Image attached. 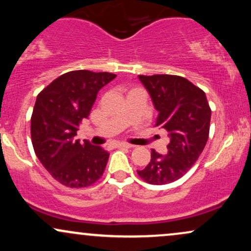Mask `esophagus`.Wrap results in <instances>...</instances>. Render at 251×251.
<instances>
[{
	"instance_id": "34e87169",
	"label": "esophagus",
	"mask_w": 251,
	"mask_h": 251,
	"mask_svg": "<svg viewBox=\"0 0 251 251\" xmlns=\"http://www.w3.org/2000/svg\"><path fill=\"white\" fill-rule=\"evenodd\" d=\"M117 148H125V149H131L132 145H129L127 143H117L116 144Z\"/></svg>"
}]
</instances>
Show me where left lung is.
<instances>
[{
  "label": "left lung",
  "mask_w": 251,
  "mask_h": 251,
  "mask_svg": "<svg viewBox=\"0 0 251 251\" xmlns=\"http://www.w3.org/2000/svg\"><path fill=\"white\" fill-rule=\"evenodd\" d=\"M158 111L155 126L169 132L168 153L151 151L138 175L146 183L164 185L179 179L197 162L209 138L211 109L201 88L185 77L168 74L138 75Z\"/></svg>",
  "instance_id": "1"
}]
</instances>
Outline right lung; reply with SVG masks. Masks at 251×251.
Segmentation results:
<instances>
[{"label":"right lung","instance_id":"obj_1","mask_svg":"<svg viewBox=\"0 0 251 251\" xmlns=\"http://www.w3.org/2000/svg\"><path fill=\"white\" fill-rule=\"evenodd\" d=\"M116 74L72 71L51 81L36 98L30 134L36 157L51 177L70 188H86L99 179L109 153L88 140L76 139L98 92Z\"/></svg>","mask_w":251,"mask_h":251}]
</instances>
